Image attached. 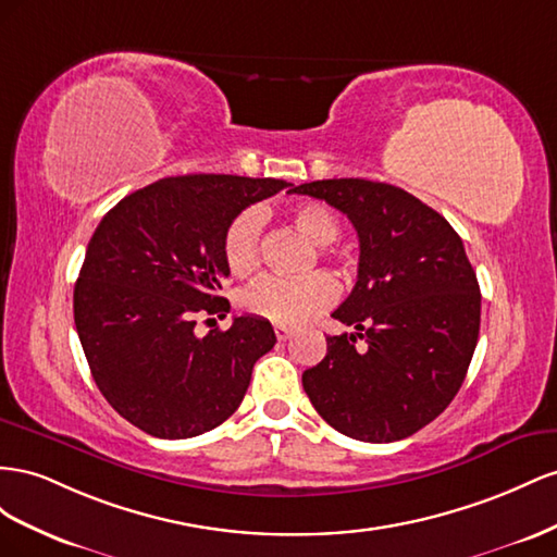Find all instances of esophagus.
<instances>
[{
  "label": "esophagus",
  "mask_w": 557,
  "mask_h": 557,
  "mask_svg": "<svg viewBox=\"0 0 557 557\" xmlns=\"http://www.w3.org/2000/svg\"><path fill=\"white\" fill-rule=\"evenodd\" d=\"M292 333H294V331H292L289 326H282V324H277V326H275V336H277V341H280V343L289 341V338H292Z\"/></svg>",
  "instance_id": "34e87169"
}]
</instances>
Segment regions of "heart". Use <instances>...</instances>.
Here are the masks:
<instances>
[{
    "label": "heart",
    "mask_w": 557,
    "mask_h": 557,
    "mask_svg": "<svg viewBox=\"0 0 557 557\" xmlns=\"http://www.w3.org/2000/svg\"><path fill=\"white\" fill-rule=\"evenodd\" d=\"M292 226L317 247L320 257H331V243L336 240L338 219L322 202H300L289 210ZM261 228L259 210L237 214L224 233V259L231 273L247 277L261 263ZM338 298V284L324 270L306 277H263L247 289L243 304L251 314H259L282 326H300L314 314L326 310Z\"/></svg>",
    "instance_id": "1"
}]
</instances>
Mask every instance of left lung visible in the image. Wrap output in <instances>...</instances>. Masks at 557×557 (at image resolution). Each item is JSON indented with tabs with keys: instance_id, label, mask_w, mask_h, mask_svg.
<instances>
[{
	"instance_id": "1",
	"label": "left lung",
	"mask_w": 557,
	"mask_h": 557,
	"mask_svg": "<svg viewBox=\"0 0 557 557\" xmlns=\"http://www.w3.org/2000/svg\"><path fill=\"white\" fill-rule=\"evenodd\" d=\"M292 190L326 200L359 235L357 284L331 314L355 333L326 338V357L304 373L306 394L349 438L416 434L455 399L479 343L481 289L462 237L392 184L322 180Z\"/></svg>"
}]
</instances>
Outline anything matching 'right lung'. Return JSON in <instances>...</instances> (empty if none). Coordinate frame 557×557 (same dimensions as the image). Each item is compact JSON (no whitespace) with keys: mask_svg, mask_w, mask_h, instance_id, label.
Returning a JSON list of instances; mask_svg holds the SVG:
<instances>
[{"mask_svg":"<svg viewBox=\"0 0 557 557\" xmlns=\"http://www.w3.org/2000/svg\"><path fill=\"white\" fill-rule=\"evenodd\" d=\"M292 184L235 174L158 180L111 208L74 284V324L95 385L121 418L158 438H190L243 404L259 357L277 343L263 317H226L224 233L249 205ZM214 322V320H208Z\"/></svg>","mask_w":557,"mask_h":557,"instance_id":"add662e5","label":"right lung"}]
</instances>
